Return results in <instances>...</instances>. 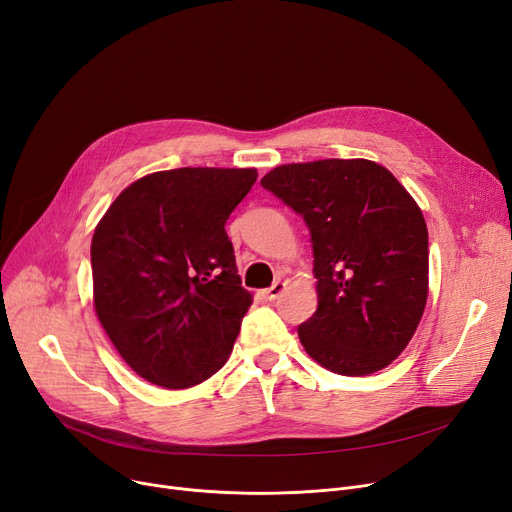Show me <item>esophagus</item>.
<instances>
[{
	"mask_svg": "<svg viewBox=\"0 0 512 512\" xmlns=\"http://www.w3.org/2000/svg\"><path fill=\"white\" fill-rule=\"evenodd\" d=\"M284 288H286V284H284L282 280H276V282L268 288V291H265V297H268L270 301H274V299H278V297L284 293Z\"/></svg>",
	"mask_w": 512,
	"mask_h": 512,
	"instance_id": "esophagus-1",
	"label": "esophagus"
}]
</instances>
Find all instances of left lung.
<instances>
[{
    "label": "left lung",
    "mask_w": 512,
    "mask_h": 512,
    "mask_svg": "<svg viewBox=\"0 0 512 512\" xmlns=\"http://www.w3.org/2000/svg\"><path fill=\"white\" fill-rule=\"evenodd\" d=\"M261 186L309 228L318 309L297 328L305 351L345 376L389 366L427 305L429 234L414 198L366 159L280 165Z\"/></svg>",
    "instance_id": "1"
}]
</instances>
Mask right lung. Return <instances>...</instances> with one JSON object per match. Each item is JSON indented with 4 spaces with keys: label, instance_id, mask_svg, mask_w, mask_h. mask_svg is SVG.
<instances>
[{
    "label": "right lung",
    "instance_id": "add662e5",
    "mask_svg": "<svg viewBox=\"0 0 512 512\" xmlns=\"http://www.w3.org/2000/svg\"><path fill=\"white\" fill-rule=\"evenodd\" d=\"M255 180V169L157 171L125 188L98 224L96 314L148 383L188 389L228 362L253 301L226 221Z\"/></svg>",
    "mask_w": 512,
    "mask_h": 512
}]
</instances>
